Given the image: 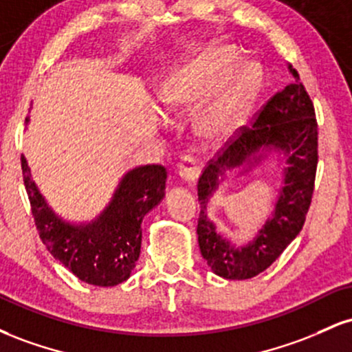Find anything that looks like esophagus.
<instances>
[{
	"mask_svg": "<svg viewBox=\"0 0 352 352\" xmlns=\"http://www.w3.org/2000/svg\"><path fill=\"white\" fill-rule=\"evenodd\" d=\"M179 175L188 184H193L200 175V165L193 157H182V160L177 165Z\"/></svg>",
	"mask_w": 352,
	"mask_h": 352,
	"instance_id": "obj_1",
	"label": "esophagus"
}]
</instances>
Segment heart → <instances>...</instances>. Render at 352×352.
<instances>
[{"mask_svg": "<svg viewBox=\"0 0 352 352\" xmlns=\"http://www.w3.org/2000/svg\"><path fill=\"white\" fill-rule=\"evenodd\" d=\"M240 64L241 58L235 47L208 46L160 91V102L168 109L192 106L220 87L215 98L199 114L197 129L207 140L227 139L260 89V72L246 66L236 73Z\"/></svg>", "mask_w": 352, "mask_h": 352, "instance_id": "1", "label": "heart"}]
</instances>
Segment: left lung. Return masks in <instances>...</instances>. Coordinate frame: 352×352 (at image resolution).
Instances as JSON below:
<instances>
[{
    "label": "left lung",
    "instance_id": "8db88e82",
    "mask_svg": "<svg viewBox=\"0 0 352 352\" xmlns=\"http://www.w3.org/2000/svg\"><path fill=\"white\" fill-rule=\"evenodd\" d=\"M294 80L276 92L254 114L252 127H243L235 139L208 160L199 179V245L201 256L213 273L227 280H248L265 272L296 238L305 225L314 192L318 167V120L313 100L296 69L289 66ZM261 146H276L285 152V184L274 217L248 245L235 249L214 232L204 215L208 197L217 177L228 168L254 158Z\"/></svg>",
    "mask_w": 352,
    "mask_h": 352
}]
</instances>
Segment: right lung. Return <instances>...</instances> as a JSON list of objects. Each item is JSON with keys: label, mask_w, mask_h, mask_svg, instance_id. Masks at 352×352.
Segmentation results:
<instances>
[{"label": "right lung", "mask_w": 352, "mask_h": 352, "mask_svg": "<svg viewBox=\"0 0 352 352\" xmlns=\"http://www.w3.org/2000/svg\"><path fill=\"white\" fill-rule=\"evenodd\" d=\"M21 168L36 230L47 252L89 285L116 286L127 280L139 260L144 217L165 195V167L144 165L129 172L102 215L79 227L47 207L24 157Z\"/></svg>", "instance_id": "obj_1"}]
</instances>
